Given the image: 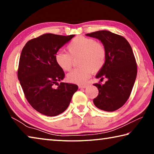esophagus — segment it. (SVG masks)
I'll return each instance as SVG.
<instances>
[{"instance_id":"obj_1","label":"esophagus","mask_w":154,"mask_h":154,"mask_svg":"<svg viewBox=\"0 0 154 154\" xmlns=\"http://www.w3.org/2000/svg\"><path fill=\"white\" fill-rule=\"evenodd\" d=\"M87 87L86 85H79V88H85Z\"/></svg>"}]
</instances>
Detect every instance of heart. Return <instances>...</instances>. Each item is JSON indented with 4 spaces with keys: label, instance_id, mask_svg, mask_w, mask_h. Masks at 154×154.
Instances as JSON below:
<instances>
[{
    "label": "heart",
    "instance_id": "b5f03b06",
    "mask_svg": "<svg viewBox=\"0 0 154 154\" xmlns=\"http://www.w3.org/2000/svg\"><path fill=\"white\" fill-rule=\"evenodd\" d=\"M68 52L60 51L55 55L58 66L64 71L71 69L73 59H78L79 68L67 75L69 82L83 84L89 79L92 71L98 72L105 63L106 51L103 45L91 38L77 36L67 45Z\"/></svg>",
    "mask_w": 154,
    "mask_h": 154
}]
</instances>
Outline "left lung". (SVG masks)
I'll list each match as a JSON object with an SVG mask.
<instances>
[{"label": "left lung", "instance_id": "obj_1", "mask_svg": "<svg viewBox=\"0 0 154 154\" xmlns=\"http://www.w3.org/2000/svg\"><path fill=\"white\" fill-rule=\"evenodd\" d=\"M85 35L100 40L106 51L105 63L96 77L107 81L103 85L94 84L99 92L94 104L101 110L114 111L126 103L134 84L137 66L133 51L126 38L110 31L99 30Z\"/></svg>", "mask_w": 154, "mask_h": 154}]
</instances>
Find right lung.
Returning <instances> with one entry per match:
<instances>
[{
  "label": "right lung",
  "instance_id": "add662e5",
  "mask_svg": "<svg viewBox=\"0 0 154 154\" xmlns=\"http://www.w3.org/2000/svg\"><path fill=\"white\" fill-rule=\"evenodd\" d=\"M74 36L44 34L28 41L22 49L18 79L28 102L45 116H56L63 113L78 90L77 85L72 83H58L65 75L55 61L59 49Z\"/></svg>",
  "mask_w": 154,
  "mask_h": 154
}]
</instances>
